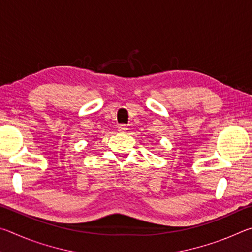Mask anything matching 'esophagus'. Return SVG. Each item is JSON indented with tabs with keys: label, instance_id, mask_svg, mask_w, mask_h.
<instances>
[{
	"label": "esophagus",
	"instance_id": "1",
	"mask_svg": "<svg viewBox=\"0 0 252 252\" xmlns=\"http://www.w3.org/2000/svg\"><path fill=\"white\" fill-rule=\"evenodd\" d=\"M127 130V126L126 125H120L118 126V131L119 132H126Z\"/></svg>",
	"mask_w": 252,
	"mask_h": 252
}]
</instances>
